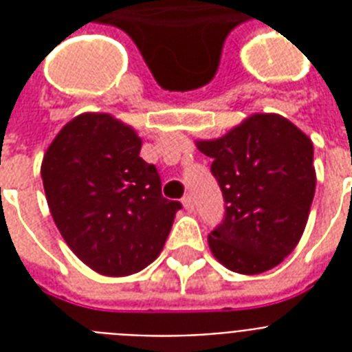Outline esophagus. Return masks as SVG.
Here are the masks:
<instances>
[{"instance_id": "1", "label": "esophagus", "mask_w": 352, "mask_h": 352, "mask_svg": "<svg viewBox=\"0 0 352 352\" xmlns=\"http://www.w3.org/2000/svg\"><path fill=\"white\" fill-rule=\"evenodd\" d=\"M182 206L188 210V212H193V199L190 197V195H186V197H182Z\"/></svg>"}]
</instances>
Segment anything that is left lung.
I'll return each mask as SVG.
<instances>
[{"mask_svg": "<svg viewBox=\"0 0 352 352\" xmlns=\"http://www.w3.org/2000/svg\"><path fill=\"white\" fill-rule=\"evenodd\" d=\"M195 146L214 159L226 203L223 225L208 235L215 259L245 276L278 267L300 243L314 199L311 138L278 113H254Z\"/></svg>", "mask_w": 352, "mask_h": 352, "instance_id": "left-lung-1", "label": "left lung"}]
</instances>
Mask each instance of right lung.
Segmentation results:
<instances>
[{
    "label": "right lung",
    "mask_w": 352,
    "mask_h": 352,
    "mask_svg": "<svg viewBox=\"0 0 352 352\" xmlns=\"http://www.w3.org/2000/svg\"><path fill=\"white\" fill-rule=\"evenodd\" d=\"M142 138L109 113H82L60 129L41 160L47 204L80 261L102 276H129L164 248L181 203L160 192Z\"/></svg>",
    "instance_id": "obj_1"
}]
</instances>
